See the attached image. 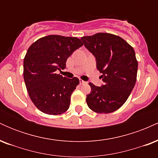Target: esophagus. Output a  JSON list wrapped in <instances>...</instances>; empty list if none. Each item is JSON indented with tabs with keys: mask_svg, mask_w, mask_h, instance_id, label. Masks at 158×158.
I'll use <instances>...</instances> for the list:
<instances>
[{
	"mask_svg": "<svg viewBox=\"0 0 158 158\" xmlns=\"http://www.w3.org/2000/svg\"><path fill=\"white\" fill-rule=\"evenodd\" d=\"M85 81H83L82 80V79H79V84H80V85H83V84H85Z\"/></svg>",
	"mask_w": 158,
	"mask_h": 158,
	"instance_id": "34e87169",
	"label": "esophagus"
}]
</instances>
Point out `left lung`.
<instances>
[{
  "label": "left lung",
  "mask_w": 158,
  "mask_h": 158,
  "mask_svg": "<svg viewBox=\"0 0 158 158\" xmlns=\"http://www.w3.org/2000/svg\"><path fill=\"white\" fill-rule=\"evenodd\" d=\"M81 40L95 56L104 81L101 87L89 83L91 91L87 95V104L97 113L115 111L126 102L135 85L138 63L135 50L122 38L110 33L99 32Z\"/></svg>",
  "instance_id": "left-lung-1"
}]
</instances>
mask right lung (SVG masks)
Masks as SVG:
<instances>
[{
  "instance_id": "1",
  "label": "right lung",
  "mask_w": 158,
  "mask_h": 158,
  "mask_svg": "<svg viewBox=\"0 0 158 158\" xmlns=\"http://www.w3.org/2000/svg\"><path fill=\"white\" fill-rule=\"evenodd\" d=\"M82 45L76 37L50 35L29 48L23 59V79L32 102L43 113L58 115L70 107L79 80L63 77L56 71L64 70L69 56Z\"/></svg>"
}]
</instances>
